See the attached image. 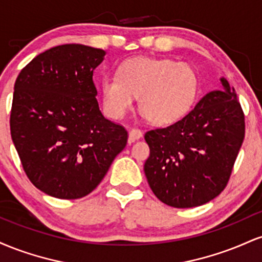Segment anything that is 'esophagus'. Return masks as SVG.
Segmentation results:
<instances>
[{
	"label": "esophagus",
	"mask_w": 262,
	"mask_h": 262,
	"mask_svg": "<svg viewBox=\"0 0 262 262\" xmlns=\"http://www.w3.org/2000/svg\"><path fill=\"white\" fill-rule=\"evenodd\" d=\"M141 137H143V133H141V130H139V129H130L129 130L128 141L129 143H133V141L140 139Z\"/></svg>",
	"instance_id": "1"
}]
</instances>
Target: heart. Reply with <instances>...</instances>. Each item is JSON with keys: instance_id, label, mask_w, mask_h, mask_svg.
<instances>
[{"instance_id": "heart-1", "label": "heart", "mask_w": 262, "mask_h": 262, "mask_svg": "<svg viewBox=\"0 0 262 262\" xmlns=\"http://www.w3.org/2000/svg\"><path fill=\"white\" fill-rule=\"evenodd\" d=\"M117 75L101 83L104 112L114 119L122 118L139 97V110L150 123L172 124L188 112L198 92V76L187 62L133 58L119 66Z\"/></svg>"}]
</instances>
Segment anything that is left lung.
I'll return each instance as SVG.
<instances>
[{"mask_svg":"<svg viewBox=\"0 0 262 262\" xmlns=\"http://www.w3.org/2000/svg\"><path fill=\"white\" fill-rule=\"evenodd\" d=\"M223 90L207 93L181 121L145 133L150 155L146 180L162 203L175 208L202 206L225 188L245 134L236 93L221 77Z\"/></svg>","mask_w":262,"mask_h":262,"instance_id":"8db88e82","label":"left lung"}]
</instances>
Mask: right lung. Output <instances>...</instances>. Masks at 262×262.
Instances as JSON below:
<instances>
[{
	"label": "right lung",
	"mask_w": 262,
	"mask_h": 262,
	"mask_svg": "<svg viewBox=\"0 0 262 262\" xmlns=\"http://www.w3.org/2000/svg\"><path fill=\"white\" fill-rule=\"evenodd\" d=\"M104 55L87 45L54 47L14 83L12 140L28 179L52 197L91 193L127 145V130L104 118L96 100L93 70Z\"/></svg>",
	"instance_id": "add662e5"
}]
</instances>
